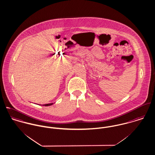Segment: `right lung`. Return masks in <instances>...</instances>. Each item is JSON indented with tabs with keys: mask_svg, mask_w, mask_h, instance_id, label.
<instances>
[{
	"mask_svg": "<svg viewBox=\"0 0 155 155\" xmlns=\"http://www.w3.org/2000/svg\"><path fill=\"white\" fill-rule=\"evenodd\" d=\"M53 104V103L51 104H45V105H43V106H50V105H51Z\"/></svg>",
	"mask_w": 155,
	"mask_h": 155,
	"instance_id": "right-lung-1",
	"label": "right lung"
}]
</instances>
